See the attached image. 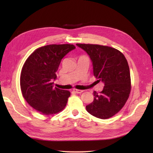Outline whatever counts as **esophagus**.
I'll return each instance as SVG.
<instances>
[{"label": "esophagus", "instance_id": "esophagus-1", "mask_svg": "<svg viewBox=\"0 0 153 153\" xmlns=\"http://www.w3.org/2000/svg\"><path fill=\"white\" fill-rule=\"evenodd\" d=\"M74 91L77 93V94H81L82 92H83V90H77V89H74Z\"/></svg>", "mask_w": 153, "mask_h": 153}]
</instances>
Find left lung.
Returning <instances> with one entry per match:
<instances>
[{"mask_svg": "<svg viewBox=\"0 0 153 153\" xmlns=\"http://www.w3.org/2000/svg\"><path fill=\"white\" fill-rule=\"evenodd\" d=\"M89 55L94 76L105 86L100 94L94 91V100L87 105L88 112L96 117L108 119L126 104L131 90L129 65L122 53L107 46L76 44Z\"/></svg>", "mask_w": 153, "mask_h": 153, "instance_id": "left-lung-1", "label": "left lung"}]
</instances>
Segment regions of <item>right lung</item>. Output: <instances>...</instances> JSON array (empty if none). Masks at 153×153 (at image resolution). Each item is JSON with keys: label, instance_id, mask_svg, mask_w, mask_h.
<instances>
[{"label": "right lung", "instance_id": "right-lung-1", "mask_svg": "<svg viewBox=\"0 0 153 153\" xmlns=\"http://www.w3.org/2000/svg\"><path fill=\"white\" fill-rule=\"evenodd\" d=\"M76 48L73 45H50L36 49L23 66L20 77L22 95L31 107L43 115L65 107L70 92L53 87L61 59Z\"/></svg>", "mask_w": 153, "mask_h": 153}]
</instances>
